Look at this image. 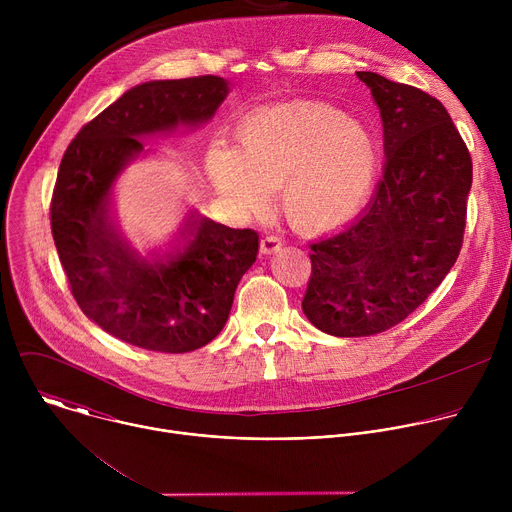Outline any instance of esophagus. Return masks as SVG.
Returning a JSON list of instances; mask_svg holds the SVG:
<instances>
[{"instance_id":"obj_1","label":"esophagus","mask_w":512,"mask_h":512,"mask_svg":"<svg viewBox=\"0 0 512 512\" xmlns=\"http://www.w3.org/2000/svg\"><path fill=\"white\" fill-rule=\"evenodd\" d=\"M279 249H281V239H279V237L267 235V237L261 239V253H263V255H271V253H275V251H279Z\"/></svg>"}]
</instances>
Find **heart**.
<instances>
[{
	"label": "heart",
	"instance_id": "b5f03b06",
	"mask_svg": "<svg viewBox=\"0 0 512 512\" xmlns=\"http://www.w3.org/2000/svg\"><path fill=\"white\" fill-rule=\"evenodd\" d=\"M214 188L239 210H265L279 188L287 223L318 235L340 227L369 198L377 170L375 135L340 111L296 103L245 117L237 148L216 143L208 152Z\"/></svg>",
	"mask_w": 512,
	"mask_h": 512
}]
</instances>
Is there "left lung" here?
Listing matches in <instances>:
<instances>
[{
    "instance_id": "8db88e82",
    "label": "left lung",
    "mask_w": 512,
    "mask_h": 512,
    "mask_svg": "<svg viewBox=\"0 0 512 512\" xmlns=\"http://www.w3.org/2000/svg\"><path fill=\"white\" fill-rule=\"evenodd\" d=\"M381 111L385 172L354 223L312 245L302 310L322 332L373 336L403 322L456 263L472 158L435 97L356 72Z\"/></svg>"
}]
</instances>
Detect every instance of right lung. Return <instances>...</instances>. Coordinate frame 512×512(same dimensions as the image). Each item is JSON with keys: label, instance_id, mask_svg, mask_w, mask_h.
<instances>
[{"label": "right lung", "instance_id": "add662e5", "mask_svg": "<svg viewBox=\"0 0 512 512\" xmlns=\"http://www.w3.org/2000/svg\"><path fill=\"white\" fill-rule=\"evenodd\" d=\"M229 81L204 75L150 81L123 93L66 148L50 202L54 245L79 308L115 338L156 352H190L227 324L259 235L190 214L182 251L141 259L111 223V188L143 152L139 137L206 123Z\"/></svg>", "mask_w": 512, "mask_h": 512}]
</instances>
